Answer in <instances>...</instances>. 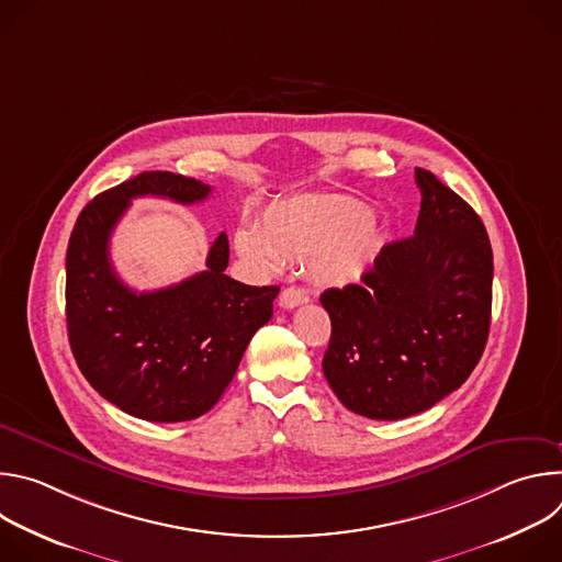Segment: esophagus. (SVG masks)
<instances>
[{
	"mask_svg": "<svg viewBox=\"0 0 562 562\" xmlns=\"http://www.w3.org/2000/svg\"><path fill=\"white\" fill-rule=\"evenodd\" d=\"M278 302H280L282 308H295V306L308 302V293H306L304 289H300V286H286V289L280 293Z\"/></svg>",
	"mask_w": 562,
	"mask_h": 562,
	"instance_id": "obj_1",
	"label": "esophagus"
}]
</instances>
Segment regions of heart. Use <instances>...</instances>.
I'll use <instances>...</instances> for the list:
<instances>
[{
	"label": "heart",
	"mask_w": 562,
	"mask_h": 562,
	"mask_svg": "<svg viewBox=\"0 0 562 562\" xmlns=\"http://www.w3.org/2000/svg\"><path fill=\"white\" fill-rule=\"evenodd\" d=\"M378 243L369 206L329 195L276 202L256 228L233 235L237 256L256 269L273 273L284 262H311L313 276L331 286L358 282L373 265Z\"/></svg>",
	"instance_id": "obj_1"
}]
</instances>
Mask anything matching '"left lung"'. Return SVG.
<instances>
[{
  "mask_svg": "<svg viewBox=\"0 0 562 562\" xmlns=\"http://www.w3.org/2000/svg\"><path fill=\"white\" fill-rule=\"evenodd\" d=\"M416 231L375 258L360 284L327 289L331 317L323 371L340 403L371 420L431 409L485 351L494 256L483 220L431 171Z\"/></svg>",
  "mask_w": 562,
  "mask_h": 562,
  "instance_id": "8db88e82",
  "label": "left lung"
}]
</instances>
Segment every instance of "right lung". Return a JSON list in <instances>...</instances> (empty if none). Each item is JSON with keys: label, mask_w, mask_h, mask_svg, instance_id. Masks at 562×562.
Returning <instances> with one entry per match:
<instances>
[{"label": "right lung", "mask_w": 562, "mask_h": 562, "mask_svg": "<svg viewBox=\"0 0 562 562\" xmlns=\"http://www.w3.org/2000/svg\"><path fill=\"white\" fill-rule=\"evenodd\" d=\"M211 187L148 171L93 198L79 213L66 251V325L79 371L128 416L184 423L206 414L231 384L254 334L273 315L280 286H249L224 273L228 239L220 233L206 271L137 293L115 273L111 233L133 198L180 204L206 200Z\"/></svg>", "instance_id": "right-lung-1"}]
</instances>
